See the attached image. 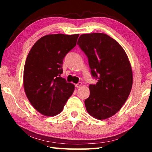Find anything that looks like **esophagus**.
Segmentation results:
<instances>
[{
  "label": "esophagus",
  "instance_id": "34e87169",
  "mask_svg": "<svg viewBox=\"0 0 152 152\" xmlns=\"http://www.w3.org/2000/svg\"><path fill=\"white\" fill-rule=\"evenodd\" d=\"M82 82H78V84H76L75 86L76 87V88H80V87H81V86H82Z\"/></svg>",
  "mask_w": 152,
  "mask_h": 152
}]
</instances>
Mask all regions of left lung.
Returning <instances> with one entry per match:
<instances>
[{"label": "left lung", "instance_id": "1", "mask_svg": "<svg viewBox=\"0 0 152 152\" xmlns=\"http://www.w3.org/2000/svg\"><path fill=\"white\" fill-rule=\"evenodd\" d=\"M77 43L88 58L92 76L98 80L89 86L90 96L84 101L87 112L95 119H108L121 109L132 88L133 72L127 53L104 33L82 34Z\"/></svg>", "mask_w": 152, "mask_h": 152}]
</instances>
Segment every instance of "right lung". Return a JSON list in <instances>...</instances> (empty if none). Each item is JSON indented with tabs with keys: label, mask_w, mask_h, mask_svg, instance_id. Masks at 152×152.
Masks as SVG:
<instances>
[{
	"label": "right lung",
	"mask_w": 152,
	"mask_h": 152,
	"mask_svg": "<svg viewBox=\"0 0 152 152\" xmlns=\"http://www.w3.org/2000/svg\"><path fill=\"white\" fill-rule=\"evenodd\" d=\"M78 36L47 35L31 49L25 64L23 86L30 103L41 114L58 115L73 93L74 84L60 75L64 58L75 47Z\"/></svg>",
	"instance_id": "right-lung-1"
}]
</instances>
